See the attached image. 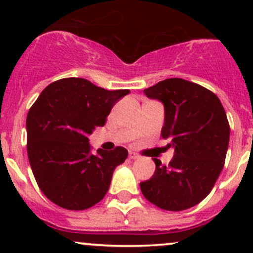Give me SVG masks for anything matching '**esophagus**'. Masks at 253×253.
<instances>
[{"label": "esophagus", "mask_w": 253, "mask_h": 253, "mask_svg": "<svg viewBox=\"0 0 253 253\" xmlns=\"http://www.w3.org/2000/svg\"><path fill=\"white\" fill-rule=\"evenodd\" d=\"M138 157H139V155L137 154V153H134V152H132V150H129V153H128V158H129V159H138Z\"/></svg>", "instance_id": "1"}]
</instances>
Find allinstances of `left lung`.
<instances>
[{"label": "left lung", "mask_w": 253, "mask_h": 253, "mask_svg": "<svg viewBox=\"0 0 253 253\" xmlns=\"http://www.w3.org/2000/svg\"><path fill=\"white\" fill-rule=\"evenodd\" d=\"M165 109L162 137L175 149L169 167L154 159V175L141 182L153 205L165 211H185L198 205L218 180L229 147L230 126L213 91L181 78H169L144 89Z\"/></svg>", "instance_id": "8db88e82"}]
</instances>
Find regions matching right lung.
Here are the masks:
<instances>
[{
	"mask_svg": "<svg viewBox=\"0 0 253 253\" xmlns=\"http://www.w3.org/2000/svg\"><path fill=\"white\" fill-rule=\"evenodd\" d=\"M128 89L106 90L84 78L48 84L27 116V150L42 192L55 205L83 211L100 202L112 172L128 152L116 147L91 154L88 136L104 126L112 106Z\"/></svg>",
	"mask_w": 253,
	"mask_h": 253,
	"instance_id": "obj_1",
	"label": "right lung"
}]
</instances>
